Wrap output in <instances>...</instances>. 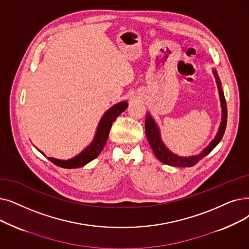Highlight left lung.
I'll return each instance as SVG.
<instances>
[{
	"label": "left lung",
	"mask_w": 249,
	"mask_h": 249,
	"mask_svg": "<svg viewBox=\"0 0 249 249\" xmlns=\"http://www.w3.org/2000/svg\"><path fill=\"white\" fill-rule=\"evenodd\" d=\"M213 74L214 76L215 82H217L218 91H219V95H220V102H221V107H222V120H221L220 126H219V130H218L217 134H215L214 138L212 140L207 147L203 148L200 151L199 154L190 156V157H180V156L173 153V151H171L164 143L163 139H161L160 127L158 126L157 122L155 121V119L150 116V114L147 113L146 118H145L146 138L148 140V143H149L151 149H153V151H154L155 156L163 164L170 165L173 167H183V168L192 167L196 164H197L198 161L201 159H203L205 156H208L221 142V139L225 133V129H226V125H227V105H226L224 92L222 89V84H221L220 78L218 76V73L214 69H213Z\"/></svg>",
	"instance_id": "left-lung-1"
}]
</instances>
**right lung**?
Wrapping results in <instances>:
<instances>
[{
  "label": "right lung",
  "instance_id": "right-lung-1",
  "mask_svg": "<svg viewBox=\"0 0 249 249\" xmlns=\"http://www.w3.org/2000/svg\"><path fill=\"white\" fill-rule=\"evenodd\" d=\"M127 107H128V103L125 101L112 106L101 118L99 125L96 127V131L92 142L77 156H75L69 160H60L53 157H48L49 160H51L52 163L61 168L75 169V168L83 167L84 165L89 164V161H91L95 158H98L101 154V151L106 145L113 122L116 120L117 117L120 116L122 112H124L127 109ZM39 151L42 155L46 156L41 150Z\"/></svg>",
  "mask_w": 249,
  "mask_h": 249
}]
</instances>
